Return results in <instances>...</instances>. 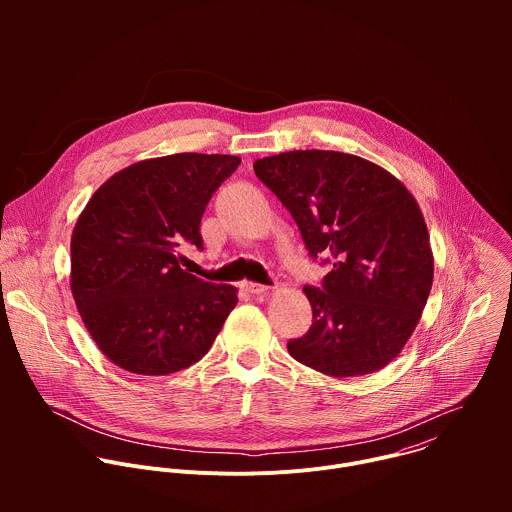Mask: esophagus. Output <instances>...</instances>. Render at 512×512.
I'll return each mask as SVG.
<instances>
[{"mask_svg":"<svg viewBox=\"0 0 512 512\" xmlns=\"http://www.w3.org/2000/svg\"><path fill=\"white\" fill-rule=\"evenodd\" d=\"M241 289L247 291V294H251V296H263V294H267V291H269L267 285L255 283V281H241Z\"/></svg>","mask_w":512,"mask_h":512,"instance_id":"34e87169","label":"esophagus"}]
</instances>
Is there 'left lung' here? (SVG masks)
Listing matches in <instances>:
<instances>
[{
	"instance_id": "obj_1",
	"label": "left lung",
	"mask_w": 512,
	"mask_h": 512,
	"mask_svg": "<svg viewBox=\"0 0 512 512\" xmlns=\"http://www.w3.org/2000/svg\"><path fill=\"white\" fill-rule=\"evenodd\" d=\"M253 170L294 216L310 255L332 259L322 289L304 287L314 322L287 342L289 354L336 379L381 371L411 338L433 283L417 200L385 168L342 152H285Z\"/></svg>"
}]
</instances>
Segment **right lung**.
Segmentation results:
<instances>
[{
    "instance_id": "1",
    "label": "right lung",
    "mask_w": 512,
    "mask_h": 512,
    "mask_svg": "<svg viewBox=\"0 0 512 512\" xmlns=\"http://www.w3.org/2000/svg\"><path fill=\"white\" fill-rule=\"evenodd\" d=\"M241 164L172 154L135 162L89 198L70 239V291L99 350L119 369L162 377L200 360L237 306V287L184 271L176 249H202L200 221Z\"/></svg>"
}]
</instances>
